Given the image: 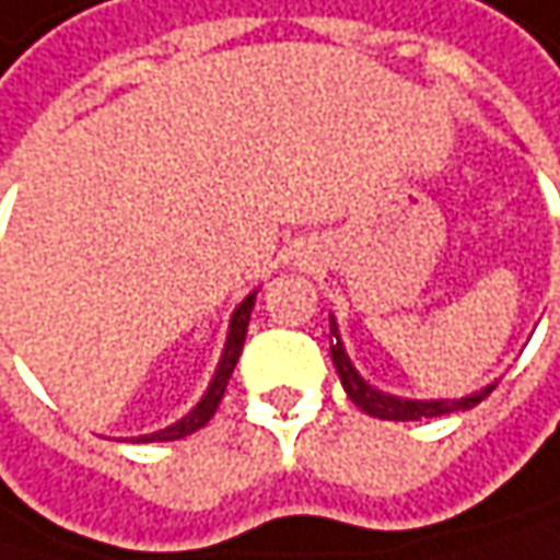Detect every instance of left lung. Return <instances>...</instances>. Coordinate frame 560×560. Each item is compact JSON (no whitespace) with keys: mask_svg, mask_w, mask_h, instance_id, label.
Listing matches in <instances>:
<instances>
[{"mask_svg":"<svg viewBox=\"0 0 560 560\" xmlns=\"http://www.w3.org/2000/svg\"><path fill=\"white\" fill-rule=\"evenodd\" d=\"M330 332L332 365L339 372V382L346 387L349 400L355 407H362L365 413L378 417V420H430V417H445V413H455V410H471L475 404H481L483 397L493 390V384H490V387H483V390L471 394V397H462V400H400V397H390V394H382V390L369 387L359 378V372L352 369V362H349V355H346V349L339 342L336 320H330Z\"/></svg>","mask_w":560,"mask_h":560,"instance_id":"left-lung-1","label":"left lung"}]
</instances>
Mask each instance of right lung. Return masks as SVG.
Returning a JSON list of instances; mask_svg holds the SVG:
<instances>
[{"mask_svg": "<svg viewBox=\"0 0 560 560\" xmlns=\"http://www.w3.org/2000/svg\"><path fill=\"white\" fill-rule=\"evenodd\" d=\"M253 304H256V294H249V298L233 311L228 346H224L221 365H218V372H214V382H211V387L205 390L201 404H198L188 417H182L178 423L166 427V430L153 432V435H143L140 442H173V439H182V435H191L195 430H201V427L214 417V410H218V404H221V397H224V390H228L230 375H233V365H236V359H240V352H243V339H246V327H249Z\"/></svg>", "mask_w": 560, "mask_h": 560, "instance_id": "add662e5", "label": "right lung"}]
</instances>
